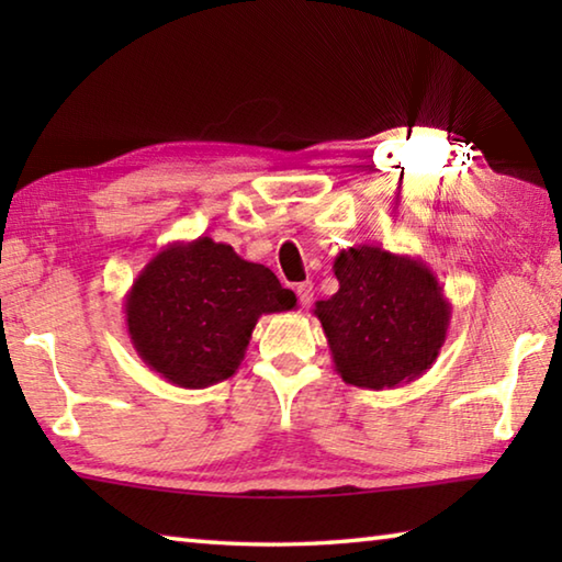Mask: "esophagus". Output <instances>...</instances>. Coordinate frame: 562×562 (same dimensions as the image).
<instances>
[{
  "mask_svg": "<svg viewBox=\"0 0 562 562\" xmlns=\"http://www.w3.org/2000/svg\"><path fill=\"white\" fill-rule=\"evenodd\" d=\"M297 297L302 307H310L312 300H315V284L312 282H300L297 284Z\"/></svg>",
  "mask_w": 562,
  "mask_h": 562,
  "instance_id": "34e87169",
  "label": "esophagus"
}]
</instances>
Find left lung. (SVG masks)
Returning <instances> with one entry per match:
<instances>
[{"label": "left lung", "instance_id": "1", "mask_svg": "<svg viewBox=\"0 0 562 562\" xmlns=\"http://www.w3.org/2000/svg\"><path fill=\"white\" fill-rule=\"evenodd\" d=\"M339 290L315 304L335 361L351 386L394 389L414 382L439 357L451 302L422 258L355 245L335 258Z\"/></svg>", "mask_w": 562, "mask_h": 562}]
</instances>
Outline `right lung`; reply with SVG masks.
<instances>
[{
    "label": "right lung",
    "instance_id": "right-lung-1",
    "mask_svg": "<svg viewBox=\"0 0 562 562\" xmlns=\"http://www.w3.org/2000/svg\"><path fill=\"white\" fill-rule=\"evenodd\" d=\"M297 297L265 265L247 262L213 237L170 243L126 292V331L150 372L183 389L233 376L262 315Z\"/></svg>",
    "mask_w": 562,
    "mask_h": 562
}]
</instances>
